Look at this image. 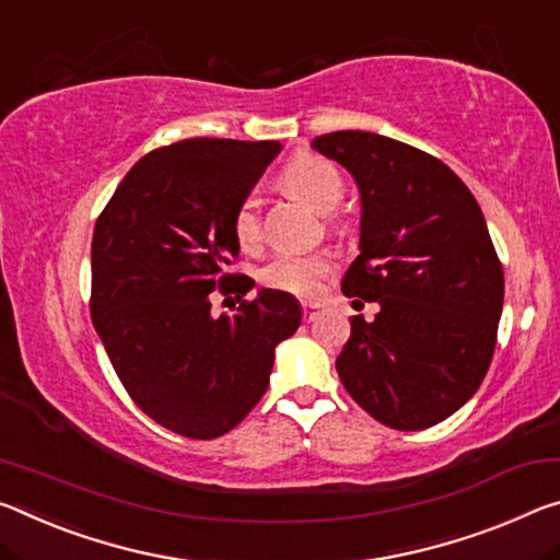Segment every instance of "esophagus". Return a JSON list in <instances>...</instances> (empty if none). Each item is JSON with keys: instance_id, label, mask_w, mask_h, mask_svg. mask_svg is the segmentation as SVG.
Here are the masks:
<instances>
[{"instance_id": "34e87169", "label": "esophagus", "mask_w": 560, "mask_h": 560, "mask_svg": "<svg viewBox=\"0 0 560 560\" xmlns=\"http://www.w3.org/2000/svg\"><path fill=\"white\" fill-rule=\"evenodd\" d=\"M318 308H322V304H314V301H304V304H301V314H304V322H314Z\"/></svg>"}]
</instances>
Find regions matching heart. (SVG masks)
<instances>
[{"mask_svg":"<svg viewBox=\"0 0 560 560\" xmlns=\"http://www.w3.org/2000/svg\"><path fill=\"white\" fill-rule=\"evenodd\" d=\"M281 182L294 197L312 203L316 211H331L343 197V179L331 162L316 154H299L283 168ZM232 232L244 252L261 242V214L254 194L238 199L232 214ZM336 269L334 256L328 252L296 254L283 252L264 266L261 283L291 296H314L322 281Z\"/></svg>","mask_w":560,"mask_h":560,"instance_id":"obj_1","label":"heart"}]
</instances>
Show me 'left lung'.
I'll return each mask as SVG.
<instances>
[{
    "label": "left lung",
    "instance_id": "8db88e82",
    "mask_svg": "<svg viewBox=\"0 0 560 560\" xmlns=\"http://www.w3.org/2000/svg\"><path fill=\"white\" fill-rule=\"evenodd\" d=\"M316 152L361 191V254L341 291L376 301L351 318L336 359L346 392L398 431L456 413L491 366L503 308V266L481 207L441 159L371 131H331Z\"/></svg>",
    "mask_w": 560,
    "mask_h": 560
}]
</instances>
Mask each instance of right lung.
I'll return each instance as SVG.
<instances>
[{"instance_id": "add662e5", "label": "right lung", "mask_w": 560, "mask_h": 560, "mask_svg": "<svg viewBox=\"0 0 560 560\" xmlns=\"http://www.w3.org/2000/svg\"><path fill=\"white\" fill-rule=\"evenodd\" d=\"M277 141L184 139L129 168L96 219L89 312L141 411L186 439L224 436L259 404L273 349L301 324L299 301L261 289L236 314L211 294H246L232 214L279 154Z\"/></svg>"}]
</instances>
